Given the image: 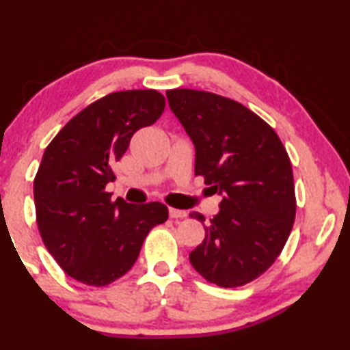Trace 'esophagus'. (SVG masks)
Here are the masks:
<instances>
[{
    "mask_svg": "<svg viewBox=\"0 0 350 350\" xmlns=\"http://www.w3.org/2000/svg\"><path fill=\"white\" fill-rule=\"evenodd\" d=\"M169 215H170V218L178 219V218H185L186 212L185 210H178V208H169Z\"/></svg>",
    "mask_w": 350,
    "mask_h": 350,
    "instance_id": "esophagus-1",
    "label": "esophagus"
}]
</instances>
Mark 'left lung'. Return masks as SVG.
Wrapping results in <instances>:
<instances>
[{
	"mask_svg": "<svg viewBox=\"0 0 350 350\" xmlns=\"http://www.w3.org/2000/svg\"><path fill=\"white\" fill-rule=\"evenodd\" d=\"M167 98L196 146V176L223 196L191 265L223 288L247 285L274 265L293 228L288 152L274 129L236 100L194 89H170ZM189 217L205 221L198 212Z\"/></svg>",
	"mask_w": 350,
	"mask_h": 350,
	"instance_id": "left-lung-1",
	"label": "left lung"
}]
</instances>
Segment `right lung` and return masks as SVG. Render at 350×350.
Here are the masks:
<instances>
[{
  "mask_svg": "<svg viewBox=\"0 0 350 350\" xmlns=\"http://www.w3.org/2000/svg\"><path fill=\"white\" fill-rule=\"evenodd\" d=\"M164 108L154 89L108 94L71 118L46 148L33 186L38 231L57 265L81 284L105 286L122 277L151 229L169 218L164 204L133 205L105 191L133 133Z\"/></svg>",
  "mask_w": 350,
  "mask_h": 350,
  "instance_id": "right-lung-1",
  "label": "right lung"
}]
</instances>
